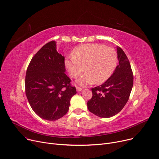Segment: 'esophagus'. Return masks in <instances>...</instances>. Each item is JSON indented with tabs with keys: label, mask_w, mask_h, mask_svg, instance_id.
Instances as JSON below:
<instances>
[{
	"label": "esophagus",
	"mask_w": 159,
	"mask_h": 159,
	"mask_svg": "<svg viewBox=\"0 0 159 159\" xmlns=\"http://www.w3.org/2000/svg\"><path fill=\"white\" fill-rule=\"evenodd\" d=\"M76 89H77L78 91L79 92V91H81V90L83 89V88L80 87V86H76Z\"/></svg>",
	"instance_id": "esophagus-1"
}]
</instances>
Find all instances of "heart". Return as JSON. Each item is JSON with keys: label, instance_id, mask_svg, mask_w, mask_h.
<instances>
[{"label": "heart", "instance_id": "1", "mask_svg": "<svg viewBox=\"0 0 159 159\" xmlns=\"http://www.w3.org/2000/svg\"><path fill=\"white\" fill-rule=\"evenodd\" d=\"M116 52L111 47L100 44H85L75 48L72 57L65 60V66L70 76L76 78L83 72H87L79 78L81 85L102 84L107 80L116 66ZM86 68H84V66Z\"/></svg>", "mask_w": 159, "mask_h": 159}]
</instances>
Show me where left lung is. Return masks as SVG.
<instances>
[{
    "mask_svg": "<svg viewBox=\"0 0 159 159\" xmlns=\"http://www.w3.org/2000/svg\"><path fill=\"white\" fill-rule=\"evenodd\" d=\"M119 63L111 76L100 86L92 88L93 97L87 102L90 112L101 118H109L121 111L129 98L133 74L129 59L117 47Z\"/></svg>",
    "mask_w": 159,
    "mask_h": 159,
    "instance_id": "1",
    "label": "left lung"
}]
</instances>
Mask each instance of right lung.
<instances>
[{"label": "right lung", "instance_id": "1", "mask_svg": "<svg viewBox=\"0 0 159 159\" xmlns=\"http://www.w3.org/2000/svg\"><path fill=\"white\" fill-rule=\"evenodd\" d=\"M51 41L37 52L30 61L25 77V93L35 114L54 121L65 116L71 98L77 93L65 74V57Z\"/></svg>", "mask_w": 159, "mask_h": 159}]
</instances>
